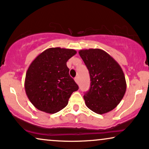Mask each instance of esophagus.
<instances>
[{
	"label": "esophagus",
	"mask_w": 149,
	"mask_h": 149,
	"mask_svg": "<svg viewBox=\"0 0 149 149\" xmlns=\"http://www.w3.org/2000/svg\"><path fill=\"white\" fill-rule=\"evenodd\" d=\"M74 80H75V81H76V83L78 84V82H79V81H78V77H76V78H74Z\"/></svg>",
	"instance_id": "obj_1"
}]
</instances>
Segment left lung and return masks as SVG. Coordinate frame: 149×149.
Here are the masks:
<instances>
[{"instance_id": "left-lung-1", "label": "left lung", "mask_w": 149, "mask_h": 149, "mask_svg": "<svg viewBox=\"0 0 149 149\" xmlns=\"http://www.w3.org/2000/svg\"><path fill=\"white\" fill-rule=\"evenodd\" d=\"M79 55L90 76V88L83 96L86 105L99 114L112 110L126 93V82L122 69L113 57L101 49L80 50Z\"/></svg>"}]
</instances>
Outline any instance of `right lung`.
<instances>
[{
	"instance_id": "obj_1",
	"label": "right lung",
	"mask_w": 149,
	"mask_h": 149,
	"mask_svg": "<svg viewBox=\"0 0 149 149\" xmlns=\"http://www.w3.org/2000/svg\"><path fill=\"white\" fill-rule=\"evenodd\" d=\"M76 53L73 49L50 48L30 64L25 78V90L36 108L54 114L67 106L71 95L78 89L67 66Z\"/></svg>"
}]
</instances>
